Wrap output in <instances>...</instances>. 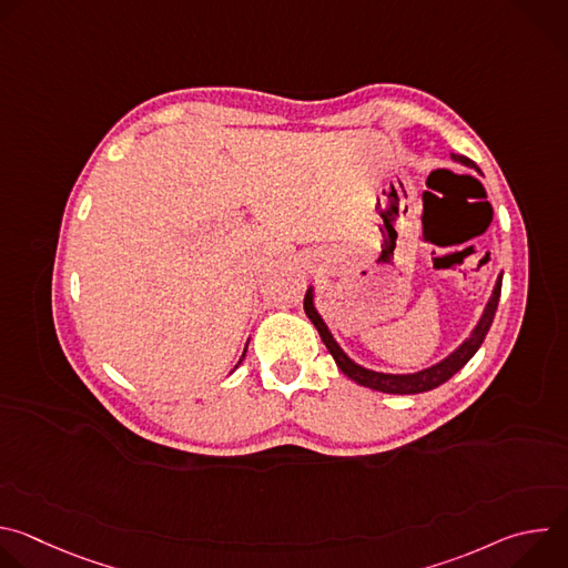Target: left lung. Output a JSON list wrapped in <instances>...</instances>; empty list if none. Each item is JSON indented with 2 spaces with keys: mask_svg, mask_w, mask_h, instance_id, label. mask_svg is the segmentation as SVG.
I'll use <instances>...</instances> for the list:
<instances>
[{
  "mask_svg": "<svg viewBox=\"0 0 568 568\" xmlns=\"http://www.w3.org/2000/svg\"><path fill=\"white\" fill-rule=\"evenodd\" d=\"M452 161H456V164H463V166H467V169H471L480 175L478 166L465 154H452ZM501 281H504V272L497 276L493 294H490L488 303H485L471 333L447 357H443L440 362H436V364H432L423 371H416V373H382V371L366 368V366L357 364L355 359H351L344 353V348L337 344V339L333 337L331 328L326 326V321H323V316L318 314V310L314 305V287L312 285L305 292L303 307H305L307 318L316 326L323 344H326L328 353L335 357V362H337V366L342 368L344 375H348L353 382H357L362 386H368L373 390L395 393V395H412V393H425V390H432V388L440 386L443 382H447L452 375H456L474 357V353L480 348L485 335H488L493 321H495V312H497L499 296H501Z\"/></svg>",
  "mask_w": 568,
  "mask_h": 568,
  "instance_id": "obj_1",
  "label": "left lung"
}]
</instances>
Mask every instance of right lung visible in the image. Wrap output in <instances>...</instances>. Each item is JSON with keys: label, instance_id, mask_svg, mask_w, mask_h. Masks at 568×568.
Listing matches in <instances>:
<instances>
[{"label": "right lung", "instance_id": "right-lung-1", "mask_svg": "<svg viewBox=\"0 0 568 568\" xmlns=\"http://www.w3.org/2000/svg\"><path fill=\"white\" fill-rule=\"evenodd\" d=\"M245 353H247V346H245ZM245 353H242V357H240V362H242V359H245ZM240 362H237V364H235V368H237V366H240ZM235 368H233V371H235ZM233 371H231V373H233Z\"/></svg>", "mask_w": 568, "mask_h": 568}]
</instances>
